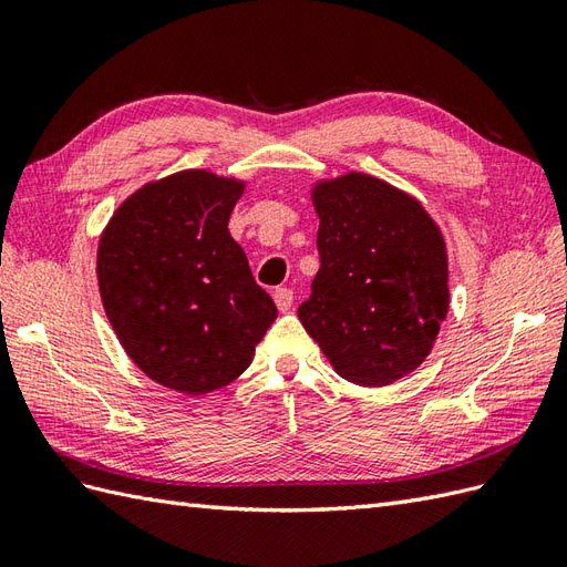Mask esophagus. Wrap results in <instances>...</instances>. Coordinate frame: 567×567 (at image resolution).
Here are the masks:
<instances>
[{
    "label": "esophagus",
    "mask_w": 567,
    "mask_h": 567,
    "mask_svg": "<svg viewBox=\"0 0 567 567\" xmlns=\"http://www.w3.org/2000/svg\"><path fill=\"white\" fill-rule=\"evenodd\" d=\"M272 299H275V307H278V311H289L292 309V299H295V295H292V289H287V287H278L272 292Z\"/></svg>",
    "instance_id": "esophagus-1"
}]
</instances>
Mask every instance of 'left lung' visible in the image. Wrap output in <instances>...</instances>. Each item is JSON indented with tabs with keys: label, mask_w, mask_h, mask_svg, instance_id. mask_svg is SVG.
<instances>
[{
	"label": "left lung",
	"mask_w": 567,
	"mask_h": 567,
	"mask_svg": "<svg viewBox=\"0 0 567 567\" xmlns=\"http://www.w3.org/2000/svg\"><path fill=\"white\" fill-rule=\"evenodd\" d=\"M321 270L297 316L344 381L381 388L431 354L450 307L447 246L424 203L367 172L311 186Z\"/></svg>",
	"instance_id": "1"
}]
</instances>
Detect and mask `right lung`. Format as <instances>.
Segmentation results:
<instances>
[{
    "label": "right lung",
    "mask_w": 567,
    "mask_h": 567,
    "mask_svg": "<svg viewBox=\"0 0 567 567\" xmlns=\"http://www.w3.org/2000/svg\"><path fill=\"white\" fill-rule=\"evenodd\" d=\"M244 179L182 169L145 182L97 241V287L128 359L151 381L206 395L249 369L278 316L227 223Z\"/></svg>",
    "instance_id": "add662e5"
}]
</instances>
